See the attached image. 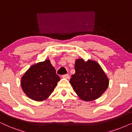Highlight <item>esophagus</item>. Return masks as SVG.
<instances>
[{
  "label": "esophagus",
  "instance_id": "1",
  "mask_svg": "<svg viewBox=\"0 0 132 132\" xmlns=\"http://www.w3.org/2000/svg\"><path fill=\"white\" fill-rule=\"evenodd\" d=\"M62 77H63V78H65V79H69L70 78V76H69V75H68V74H67V75H62Z\"/></svg>",
  "mask_w": 132,
  "mask_h": 132
}]
</instances>
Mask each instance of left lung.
I'll return each mask as SVG.
<instances>
[{"mask_svg":"<svg viewBox=\"0 0 132 132\" xmlns=\"http://www.w3.org/2000/svg\"><path fill=\"white\" fill-rule=\"evenodd\" d=\"M75 68V74L71 76L70 82L82 100H95L108 88L109 80L98 63L79 59L76 61Z\"/></svg>","mask_w":132,"mask_h":132,"instance_id":"left-lung-1","label":"left lung"}]
</instances>
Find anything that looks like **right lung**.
<instances>
[{
	"mask_svg": "<svg viewBox=\"0 0 132 132\" xmlns=\"http://www.w3.org/2000/svg\"><path fill=\"white\" fill-rule=\"evenodd\" d=\"M59 80L55 68L49 60H46L30 67L21 78V85L30 98L42 101L54 91Z\"/></svg>",
	"mask_w": 132,
	"mask_h": 132,
	"instance_id": "right-lung-1",
	"label": "right lung"
}]
</instances>
